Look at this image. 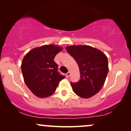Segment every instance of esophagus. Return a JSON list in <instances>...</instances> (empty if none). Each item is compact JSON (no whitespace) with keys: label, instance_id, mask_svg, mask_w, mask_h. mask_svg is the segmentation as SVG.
I'll use <instances>...</instances> for the list:
<instances>
[{"label":"esophagus","instance_id":"1","mask_svg":"<svg viewBox=\"0 0 131 131\" xmlns=\"http://www.w3.org/2000/svg\"><path fill=\"white\" fill-rule=\"evenodd\" d=\"M70 75H71V73L69 71V72H68L67 74H66V76H67V78H69L70 76Z\"/></svg>","mask_w":131,"mask_h":131}]
</instances>
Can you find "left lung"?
<instances>
[{
  "mask_svg": "<svg viewBox=\"0 0 131 131\" xmlns=\"http://www.w3.org/2000/svg\"><path fill=\"white\" fill-rule=\"evenodd\" d=\"M66 50L79 68L80 79L77 82H71L73 92L84 99L97 94L103 86L108 72L106 55L100 50L88 46H68Z\"/></svg>",
  "mask_w": 131,
  "mask_h": 131,
  "instance_id": "8db88e82",
  "label": "left lung"
}]
</instances>
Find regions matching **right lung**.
Returning <instances> with one entry per match:
<instances>
[{"label":"right lung","instance_id":"right-lung-1","mask_svg":"<svg viewBox=\"0 0 131 131\" xmlns=\"http://www.w3.org/2000/svg\"><path fill=\"white\" fill-rule=\"evenodd\" d=\"M61 50L60 46L45 45L30 50L23 59L21 67L24 81L37 97L50 96L64 78L58 72V64L53 60Z\"/></svg>","mask_w":131,"mask_h":131}]
</instances>
